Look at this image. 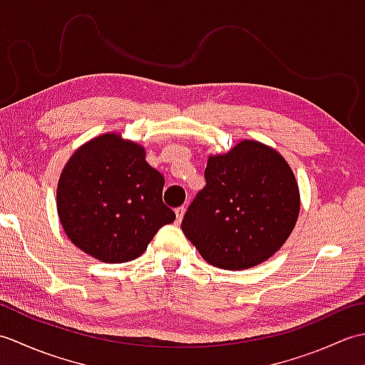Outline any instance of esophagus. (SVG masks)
I'll list each match as a JSON object with an SVG mask.
<instances>
[{
    "instance_id": "1",
    "label": "esophagus",
    "mask_w": 365,
    "mask_h": 365,
    "mask_svg": "<svg viewBox=\"0 0 365 365\" xmlns=\"http://www.w3.org/2000/svg\"><path fill=\"white\" fill-rule=\"evenodd\" d=\"M185 212H187V208L185 207H178V208H175V218H177V221L180 222L182 220H183V215H185Z\"/></svg>"
}]
</instances>
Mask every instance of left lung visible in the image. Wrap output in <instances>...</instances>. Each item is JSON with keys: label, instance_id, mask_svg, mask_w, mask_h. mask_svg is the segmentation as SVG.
<instances>
[{"label": "left lung", "instance_id": "obj_1", "mask_svg": "<svg viewBox=\"0 0 365 365\" xmlns=\"http://www.w3.org/2000/svg\"><path fill=\"white\" fill-rule=\"evenodd\" d=\"M298 215L299 190L289 163L246 139L208 157L205 187L185 213L182 230L210 265L246 269L281 250Z\"/></svg>", "mask_w": 365, "mask_h": 365}]
</instances>
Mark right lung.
<instances>
[{
    "label": "right lung",
    "mask_w": 365,
    "mask_h": 365,
    "mask_svg": "<svg viewBox=\"0 0 365 365\" xmlns=\"http://www.w3.org/2000/svg\"><path fill=\"white\" fill-rule=\"evenodd\" d=\"M165 178L143 145L105 133L83 144L59 177L56 205L71 242L100 262L138 259L175 220L163 202Z\"/></svg>",
    "instance_id": "add662e5"
}]
</instances>
